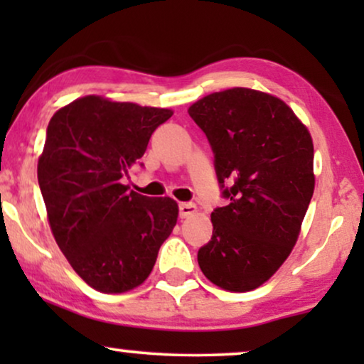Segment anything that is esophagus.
Returning a JSON list of instances; mask_svg holds the SVG:
<instances>
[{
    "mask_svg": "<svg viewBox=\"0 0 364 364\" xmlns=\"http://www.w3.org/2000/svg\"><path fill=\"white\" fill-rule=\"evenodd\" d=\"M197 212V207L196 203H191V202H183V203H178V217L181 218H187L193 215V213Z\"/></svg>",
    "mask_w": 364,
    "mask_h": 364,
    "instance_id": "obj_1",
    "label": "esophagus"
}]
</instances>
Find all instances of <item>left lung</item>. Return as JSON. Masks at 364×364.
<instances>
[{"mask_svg": "<svg viewBox=\"0 0 364 364\" xmlns=\"http://www.w3.org/2000/svg\"><path fill=\"white\" fill-rule=\"evenodd\" d=\"M188 114L210 144L227 198L212 212L198 267L223 290H253L296 243L315 188L311 136L285 102L245 87L208 94Z\"/></svg>", "mask_w": 364, "mask_h": 364, "instance_id": "1", "label": "left lung"}]
</instances>
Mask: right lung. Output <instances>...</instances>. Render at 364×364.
I'll return each instance as SVG.
<instances>
[{
  "label": "right lung",
  "mask_w": 364,
  "mask_h": 364,
  "mask_svg": "<svg viewBox=\"0 0 364 364\" xmlns=\"http://www.w3.org/2000/svg\"><path fill=\"white\" fill-rule=\"evenodd\" d=\"M171 109L86 96L49 121L38 182L49 225L74 272L102 293H124L151 275L177 223L171 197L129 191L122 178Z\"/></svg>",
  "instance_id": "obj_1"
}]
</instances>
